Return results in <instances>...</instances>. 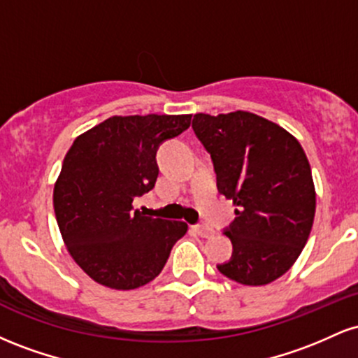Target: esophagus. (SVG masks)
<instances>
[{
	"instance_id": "esophagus-1",
	"label": "esophagus",
	"mask_w": 358,
	"mask_h": 358,
	"mask_svg": "<svg viewBox=\"0 0 358 358\" xmlns=\"http://www.w3.org/2000/svg\"><path fill=\"white\" fill-rule=\"evenodd\" d=\"M193 231H195V234H199L200 237H210V236H213V229L212 227H208V225H205V224H196V225H193Z\"/></svg>"
}]
</instances>
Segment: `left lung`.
<instances>
[{
    "instance_id": "1",
    "label": "left lung",
    "mask_w": 358,
    "mask_h": 358,
    "mask_svg": "<svg viewBox=\"0 0 358 358\" xmlns=\"http://www.w3.org/2000/svg\"><path fill=\"white\" fill-rule=\"evenodd\" d=\"M192 127L210 153L217 188L236 219L224 234L232 256L217 266L248 286L269 285L294 264L315 219L316 195L298 139L257 114H195Z\"/></svg>"
}]
</instances>
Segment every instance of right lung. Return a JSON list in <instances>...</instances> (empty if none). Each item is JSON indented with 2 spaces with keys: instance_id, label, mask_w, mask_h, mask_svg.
Here are the masks:
<instances>
[{
  "instance_id": "obj_1",
  "label": "right lung",
  "mask_w": 358,
  "mask_h": 358,
  "mask_svg": "<svg viewBox=\"0 0 358 358\" xmlns=\"http://www.w3.org/2000/svg\"><path fill=\"white\" fill-rule=\"evenodd\" d=\"M192 114L113 116L80 134L55 188L57 224L73 261L113 289L145 286L165 268L188 225L146 217L133 200L153 190L156 151L188 129Z\"/></svg>"
}]
</instances>
